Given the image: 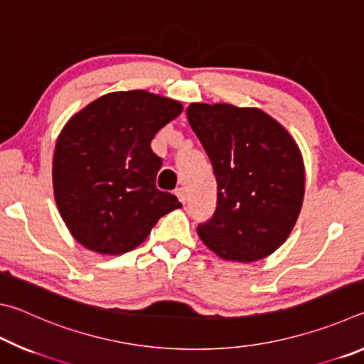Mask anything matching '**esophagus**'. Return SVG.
Segmentation results:
<instances>
[{
	"mask_svg": "<svg viewBox=\"0 0 364 364\" xmlns=\"http://www.w3.org/2000/svg\"><path fill=\"white\" fill-rule=\"evenodd\" d=\"M175 194L178 196V199H180L181 204H186L188 196H186V191H184V188H178V189L175 191Z\"/></svg>",
	"mask_w": 364,
	"mask_h": 364,
	"instance_id": "34e87169",
	"label": "esophagus"
}]
</instances>
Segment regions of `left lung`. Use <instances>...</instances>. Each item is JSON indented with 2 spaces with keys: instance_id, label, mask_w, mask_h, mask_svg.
<instances>
[{
  "instance_id": "obj_1",
  "label": "left lung",
  "mask_w": 364,
  "mask_h": 364,
  "mask_svg": "<svg viewBox=\"0 0 364 364\" xmlns=\"http://www.w3.org/2000/svg\"><path fill=\"white\" fill-rule=\"evenodd\" d=\"M188 122L217 178V208L197 226L225 260L250 263L273 254L291 234L305 194L299 146L273 117L255 107L191 104Z\"/></svg>"
}]
</instances>
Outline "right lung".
Segmentation results:
<instances>
[{
    "label": "right lung",
    "mask_w": 364,
    "mask_h": 364,
    "mask_svg": "<svg viewBox=\"0 0 364 364\" xmlns=\"http://www.w3.org/2000/svg\"><path fill=\"white\" fill-rule=\"evenodd\" d=\"M181 110L178 101L143 90L117 91L67 122L53 157L54 197L86 249L130 252L159 218L181 207L176 196L156 188L162 159L151 149L156 133Z\"/></svg>",
    "instance_id": "right-lung-1"
}]
</instances>
